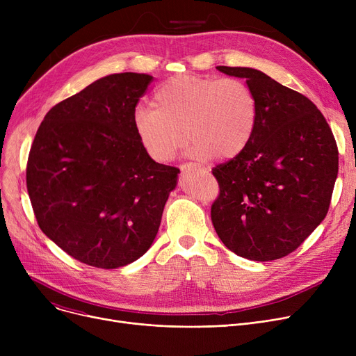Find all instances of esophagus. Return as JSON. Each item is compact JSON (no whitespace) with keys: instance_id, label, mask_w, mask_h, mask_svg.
Listing matches in <instances>:
<instances>
[{"instance_id":"1","label":"esophagus","mask_w":356,"mask_h":356,"mask_svg":"<svg viewBox=\"0 0 356 356\" xmlns=\"http://www.w3.org/2000/svg\"><path fill=\"white\" fill-rule=\"evenodd\" d=\"M181 170H192V168H195V170H199V172H203V173H208L209 168L203 167L200 164H196V163H184L180 165Z\"/></svg>"}]
</instances>
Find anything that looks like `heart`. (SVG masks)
<instances>
[{
	"instance_id": "1",
	"label": "heart",
	"mask_w": 356,
	"mask_h": 356,
	"mask_svg": "<svg viewBox=\"0 0 356 356\" xmlns=\"http://www.w3.org/2000/svg\"><path fill=\"white\" fill-rule=\"evenodd\" d=\"M258 105L251 88L236 78L184 73L163 82L153 109L138 108L133 124L147 154L167 163L191 138L188 154L196 160L239 156L251 143Z\"/></svg>"
}]
</instances>
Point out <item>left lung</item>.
Listing matches in <instances>:
<instances>
[{"label":"left lung","instance_id":"1","mask_svg":"<svg viewBox=\"0 0 356 356\" xmlns=\"http://www.w3.org/2000/svg\"><path fill=\"white\" fill-rule=\"evenodd\" d=\"M216 69L247 81L258 121L244 152L212 168L219 183L212 223L239 257L283 258L302 245L329 211L338 145L322 112L302 93L257 69Z\"/></svg>","mask_w":356,"mask_h":356}]
</instances>
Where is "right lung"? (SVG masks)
I'll return each instance as SVG.
<instances>
[{
	"instance_id": "obj_1",
	"label": "right lung",
	"mask_w": 356,
	"mask_h": 356,
	"mask_svg": "<svg viewBox=\"0 0 356 356\" xmlns=\"http://www.w3.org/2000/svg\"><path fill=\"white\" fill-rule=\"evenodd\" d=\"M153 76L114 73L58 105L40 124L27 191L40 229L97 268L134 263L152 247L177 167L156 163L133 117Z\"/></svg>"
}]
</instances>
